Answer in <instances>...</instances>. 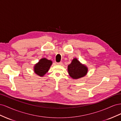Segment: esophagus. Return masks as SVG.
I'll list each match as a JSON object with an SVG mask.
<instances>
[{"instance_id":"34e87169","label":"esophagus","mask_w":121,"mask_h":121,"mask_svg":"<svg viewBox=\"0 0 121 121\" xmlns=\"http://www.w3.org/2000/svg\"><path fill=\"white\" fill-rule=\"evenodd\" d=\"M57 64L58 65H63V63L60 61V62H59V63H57Z\"/></svg>"}]
</instances>
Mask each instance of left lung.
I'll return each instance as SVG.
<instances>
[{"instance_id":"obj_1","label":"left lung","mask_w":121,"mask_h":121,"mask_svg":"<svg viewBox=\"0 0 121 121\" xmlns=\"http://www.w3.org/2000/svg\"><path fill=\"white\" fill-rule=\"evenodd\" d=\"M69 74L73 79H79L85 76L88 69L86 66L80 64V62L74 58L72 63L68 65V67Z\"/></svg>"}]
</instances>
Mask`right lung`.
Segmentation results:
<instances>
[{"label":"right lung","instance_id":"1","mask_svg":"<svg viewBox=\"0 0 121 121\" xmlns=\"http://www.w3.org/2000/svg\"><path fill=\"white\" fill-rule=\"evenodd\" d=\"M52 61L47 60L46 58H42L34 67V72L36 74L40 76H43L46 73L48 72L51 65H52Z\"/></svg>","mask_w":121,"mask_h":121}]
</instances>
